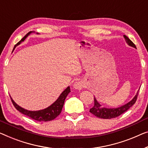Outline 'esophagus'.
<instances>
[{
    "label": "esophagus",
    "mask_w": 148,
    "mask_h": 148,
    "mask_svg": "<svg viewBox=\"0 0 148 148\" xmlns=\"http://www.w3.org/2000/svg\"><path fill=\"white\" fill-rule=\"evenodd\" d=\"M74 88L77 90H81L83 88V84L80 81H77L74 84Z\"/></svg>",
    "instance_id": "esophagus-1"
}]
</instances>
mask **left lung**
<instances>
[{
    "instance_id": "obj_1",
    "label": "left lung",
    "mask_w": 148,
    "mask_h": 148,
    "mask_svg": "<svg viewBox=\"0 0 148 148\" xmlns=\"http://www.w3.org/2000/svg\"><path fill=\"white\" fill-rule=\"evenodd\" d=\"M123 36H124L126 42L130 46L136 48V45H134L133 42H132L131 40L128 38V37L125 36V35H123ZM138 93L136 94L135 97L132 99V100H131L130 102L126 103V104L118 108L111 109V108H103L101 106L100 103L96 101V99L94 98V106L90 110V113H92L93 115L98 117V118H103V119H111V118H116V117L120 116L121 114H122L123 113H124L125 112H126L130 108H131L132 106L136 103L138 98Z\"/></svg>"
}]
</instances>
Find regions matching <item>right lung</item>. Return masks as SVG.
<instances>
[{
  "label": "right lung",
  "instance_id": "obj_1",
  "mask_svg": "<svg viewBox=\"0 0 148 148\" xmlns=\"http://www.w3.org/2000/svg\"><path fill=\"white\" fill-rule=\"evenodd\" d=\"M30 33H31V32L27 33V34H26L25 36L14 46V49L16 46L20 45L22 42L25 40V38L30 34ZM70 92V87L68 86L66 89L60 94V96H59V98L58 99H57L56 102L53 103L50 106L48 107L46 109L39 110V111H28V110L24 109L23 108L20 107L18 105H17L16 103L14 102V100L11 98V97L10 99L13 105H14V106L15 107V108L17 110H18L21 113L25 114V115L28 116L29 118L33 119V120L39 121V122H48V121L53 120L61 113L64 103L65 99L68 96V94H69Z\"/></svg>",
  "mask_w": 148,
  "mask_h": 148
}]
</instances>
